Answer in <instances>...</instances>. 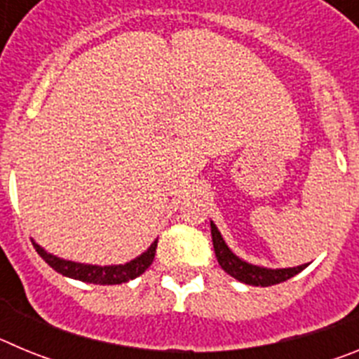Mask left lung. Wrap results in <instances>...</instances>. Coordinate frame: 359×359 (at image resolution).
Instances as JSON below:
<instances>
[{"label": "left lung", "instance_id": "obj_1", "mask_svg": "<svg viewBox=\"0 0 359 359\" xmlns=\"http://www.w3.org/2000/svg\"><path fill=\"white\" fill-rule=\"evenodd\" d=\"M210 230H212V243H214V252L217 257L219 266L226 271L230 277L237 278L243 284H248V286H273V284H280V282L287 280V278L294 277L297 273H300L307 264L297 266V268H264V266H255L250 264V262L243 261L236 253L228 248V244L224 243L221 231L217 230V226L214 224V221H210Z\"/></svg>", "mask_w": 359, "mask_h": 359}]
</instances>
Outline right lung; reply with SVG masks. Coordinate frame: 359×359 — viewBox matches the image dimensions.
Returning a JSON list of instances; mask_svg holds the SVG:
<instances>
[{"instance_id": "1", "label": "right lung", "mask_w": 359, "mask_h": 359, "mask_svg": "<svg viewBox=\"0 0 359 359\" xmlns=\"http://www.w3.org/2000/svg\"><path fill=\"white\" fill-rule=\"evenodd\" d=\"M32 244L36 252L44 259V262L53 268L57 273L65 275V277L75 278V280L90 282V284H100V286H113V284H122V282H129L133 278L140 277L145 269L152 264L154 253H156L158 239L145 250L142 255H138L133 261L126 262V264H111V266H97V264H82V262H73L61 259V257L48 253L43 246L32 239Z\"/></svg>"}]
</instances>
